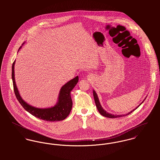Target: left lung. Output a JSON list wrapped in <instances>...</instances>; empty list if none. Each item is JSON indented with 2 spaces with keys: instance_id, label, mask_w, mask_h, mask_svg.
Returning <instances> with one entry per match:
<instances>
[{
  "instance_id": "obj_1",
  "label": "left lung",
  "mask_w": 160,
  "mask_h": 160,
  "mask_svg": "<svg viewBox=\"0 0 160 160\" xmlns=\"http://www.w3.org/2000/svg\"><path fill=\"white\" fill-rule=\"evenodd\" d=\"M93 98H94L95 103L96 107H97V110H98V111L99 112V113L102 114V116H105V117L110 118L122 117V116H126V114H124V115H123V114H122V115H114V114H110V113H107V112L105 110H104L103 109V108L102 107V106H101V105H100V102H99V100H98L97 95V93H95V92L94 91H93ZM140 105H141V104H140ZM138 106H139V105H138ZM135 110H136V109H135ZM135 110H132V112H129L128 114H129L130 113H132V112H134ZM126 115H127V114H126Z\"/></svg>"
}]
</instances>
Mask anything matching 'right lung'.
Listing matches in <instances>:
<instances>
[{
    "mask_svg": "<svg viewBox=\"0 0 160 160\" xmlns=\"http://www.w3.org/2000/svg\"><path fill=\"white\" fill-rule=\"evenodd\" d=\"M15 61L12 64V70L13 90L17 100L24 110L34 116L46 121H58L65 119L68 116L72 108V102L71 98V91L78 83L79 79L78 76L69 81L61 88L58 97V102L55 106L49 108H38L26 103L19 94L15 81Z\"/></svg>",
    "mask_w": 160,
    "mask_h": 160,
    "instance_id": "obj_1",
    "label": "right lung"
}]
</instances>
